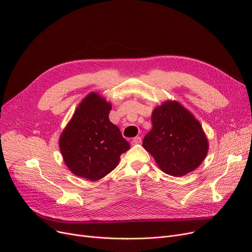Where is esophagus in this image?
Masks as SVG:
<instances>
[{"label":"esophagus","mask_w":252,"mask_h":252,"mask_svg":"<svg viewBox=\"0 0 252 252\" xmlns=\"http://www.w3.org/2000/svg\"><path fill=\"white\" fill-rule=\"evenodd\" d=\"M141 142H142L141 137H135L133 140H131V144H133V145H138V144H140Z\"/></svg>","instance_id":"1"}]
</instances>
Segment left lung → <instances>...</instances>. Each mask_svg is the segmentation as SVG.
<instances>
[{"label":"left lung","instance_id":"8db88e82","mask_svg":"<svg viewBox=\"0 0 252 252\" xmlns=\"http://www.w3.org/2000/svg\"><path fill=\"white\" fill-rule=\"evenodd\" d=\"M152 129L143 147L165 174L182 177L204 160L208 141L199 122L177 101H166L152 112Z\"/></svg>","mask_w":252,"mask_h":252}]
</instances>
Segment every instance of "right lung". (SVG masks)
I'll use <instances>...</instances> for the list:
<instances>
[{"mask_svg":"<svg viewBox=\"0 0 252 252\" xmlns=\"http://www.w3.org/2000/svg\"><path fill=\"white\" fill-rule=\"evenodd\" d=\"M111 104L91 93L77 106L59 139L65 164L72 174L90 181L108 175L129 144L109 121Z\"/></svg>","mask_w":252,"mask_h":252,"instance_id":"add662e5","label":"right lung"}]
</instances>
